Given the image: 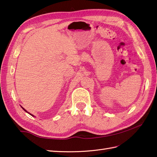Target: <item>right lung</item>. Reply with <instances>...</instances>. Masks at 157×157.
Segmentation results:
<instances>
[{
    "label": "right lung",
    "mask_w": 157,
    "mask_h": 157,
    "mask_svg": "<svg viewBox=\"0 0 157 157\" xmlns=\"http://www.w3.org/2000/svg\"><path fill=\"white\" fill-rule=\"evenodd\" d=\"M21 107H22V106H21ZM22 109H23V110H24V111H25V112H27V113H29V115H32V116H33V117H35V116H34V115H32V114H31V113H28V111H26V110H25V109H23V107H22Z\"/></svg>",
    "instance_id": "right-lung-1"
}]
</instances>
